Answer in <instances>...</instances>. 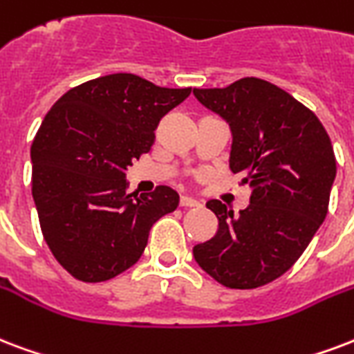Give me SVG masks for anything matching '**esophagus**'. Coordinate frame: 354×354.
<instances>
[{"label": "esophagus", "mask_w": 354, "mask_h": 354, "mask_svg": "<svg viewBox=\"0 0 354 354\" xmlns=\"http://www.w3.org/2000/svg\"><path fill=\"white\" fill-rule=\"evenodd\" d=\"M180 206L182 207H198L201 206V202L195 201V198H191V196H182V198H180Z\"/></svg>", "instance_id": "1"}]
</instances>
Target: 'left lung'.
<instances>
[{
	"label": "left lung",
	"mask_w": 354,
	"mask_h": 354,
	"mask_svg": "<svg viewBox=\"0 0 354 354\" xmlns=\"http://www.w3.org/2000/svg\"><path fill=\"white\" fill-rule=\"evenodd\" d=\"M193 94L230 124V169L252 187L239 215L221 201L207 202L219 230L193 254L219 284L254 290L282 277L327 217L333 142L314 111L266 80L243 77Z\"/></svg>",
	"instance_id": "left-lung-1"
}]
</instances>
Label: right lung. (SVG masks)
I'll use <instances>...</instances> for the list:
<instances>
[{
  "instance_id": "add662e5",
  "label": "right lung",
  "mask_w": 354,
  "mask_h": 354,
  "mask_svg": "<svg viewBox=\"0 0 354 354\" xmlns=\"http://www.w3.org/2000/svg\"><path fill=\"white\" fill-rule=\"evenodd\" d=\"M191 94L133 74L70 88L46 113L31 145V191L51 254L81 282L115 279L137 263L176 191L126 193V167L152 148L156 128Z\"/></svg>"
}]
</instances>
